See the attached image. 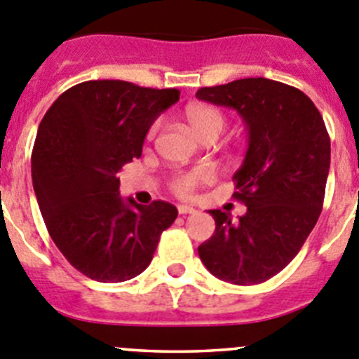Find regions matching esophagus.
Wrapping results in <instances>:
<instances>
[{
    "label": "esophagus",
    "mask_w": 359,
    "mask_h": 359,
    "mask_svg": "<svg viewBox=\"0 0 359 359\" xmlns=\"http://www.w3.org/2000/svg\"><path fill=\"white\" fill-rule=\"evenodd\" d=\"M196 208H193L191 205H179V214L180 215H187V214H194Z\"/></svg>",
    "instance_id": "1"
}]
</instances>
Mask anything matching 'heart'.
<instances>
[{
	"mask_svg": "<svg viewBox=\"0 0 359 359\" xmlns=\"http://www.w3.org/2000/svg\"><path fill=\"white\" fill-rule=\"evenodd\" d=\"M184 119H186L187 128L196 135L200 140L205 138H217L226 128V117L215 107L210 105H189L184 110ZM158 126H152L151 137L156 133ZM212 180V173L205 168L191 170V172L179 173L170 180V189L180 198L193 196L194 191L201 184H207Z\"/></svg>",
	"mask_w": 359,
	"mask_h": 359,
	"instance_id": "1",
	"label": "heart"
}]
</instances>
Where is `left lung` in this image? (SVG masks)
I'll return each instance as SVG.
<instances>
[{
	"label": "left lung",
	"mask_w": 359,
	"mask_h": 359,
	"mask_svg": "<svg viewBox=\"0 0 359 359\" xmlns=\"http://www.w3.org/2000/svg\"><path fill=\"white\" fill-rule=\"evenodd\" d=\"M196 98L235 109L249 133L233 175V198L247 212L233 222L226 212L208 210L215 231L198 254L217 279L264 283L300 252L323 210L332 152L325 121L300 89L263 76L201 87Z\"/></svg>",
	"instance_id": "left-lung-1"
}]
</instances>
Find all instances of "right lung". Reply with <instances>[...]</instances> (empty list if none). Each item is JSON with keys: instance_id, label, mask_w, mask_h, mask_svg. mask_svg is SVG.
I'll use <instances>...</instances> for the list:
<instances>
[{"instance_id": "obj_1", "label": "right lung", "mask_w": 359, "mask_h": 359, "mask_svg": "<svg viewBox=\"0 0 359 359\" xmlns=\"http://www.w3.org/2000/svg\"><path fill=\"white\" fill-rule=\"evenodd\" d=\"M177 89L124 80H87L62 93L38 126L31 177L48 235L79 272L124 283L152 261L177 208L123 200L119 177L142 156L156 117L179 102Z\"/></svg>"}]
</instances>
